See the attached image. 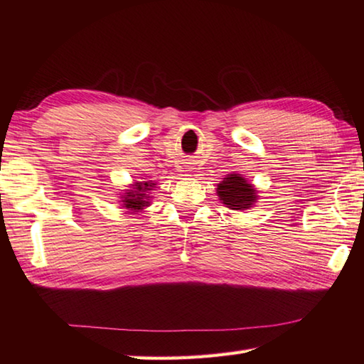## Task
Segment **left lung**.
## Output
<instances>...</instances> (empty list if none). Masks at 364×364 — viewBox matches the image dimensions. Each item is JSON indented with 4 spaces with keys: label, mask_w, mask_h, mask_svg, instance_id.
<instances>
[{
    "label": "left lung",
    "mask_w": 364,
    "mask_h": 364,
    "mask_svg": "<svg viewBox=\"0 0 364 364\" xmlns=\"http://www.w3.org/2000/svg\"><path fill=\"white\" fill-rule=\"evenodd\" d=\"M218 196L230 210H250L257 202V191L241 175L231 173L218 184Z\"/></svg>",
    "instance_id": "left-lung-1"
}]
</instances>
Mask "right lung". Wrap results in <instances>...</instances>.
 Segmentation results:
<instances>
[{
  "label": "right lung",
  "instance_id": "obj_1",
  "mask_svg": "<svg viewBox=\"0 0 364 364\" xmlns=\"http://www.w3.org/2000/svg\"><path fill=\"white\" fill-rule=\"evenodd\" d=\"M154 183L151 181H136L133 188L127 189L122 196L123 208H128L129 211H142L145 206L150 205L149 192L153 191Z\"/></svg>",
  "mask_w": 364,
  "mask_h": 364
}]
</instances>
